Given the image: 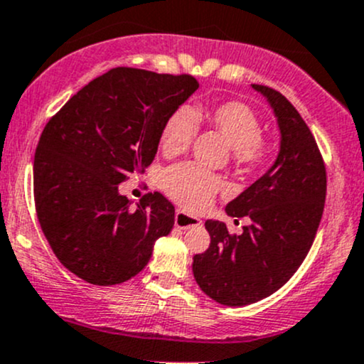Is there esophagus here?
Instances as JSON below:
<instances>
[{"instance_id":"obj_1","label":"esophagus","mask_w":364,"mask_h":364,"mask_svg":"<svg viewBox=\"0 0 364 364\" xmlns=\"http://www.w3.org/2000/svg\"><path fill=\"white\" fill-rule=\"evenodd\" d=\"M174 225L178 228H181V230H186V228H192V227H200L202 225V220L197 216H192V214L185 213V211H176L174 214Z\"/></svg>"}]
</instances>
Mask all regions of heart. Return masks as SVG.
Here are the masks:
<instances>
[{"label": "heart", "instance_id": "obj_1", "mask_svg": "<svg viewBox=\"0 0 364 364\" xmlns=\"http://www.w3.org/2000/svg\"><path fill=\"white\" fill-rule=\"evenodd\" d=\"M197 117L205 118L209 127L230 144V159L239 169H258L272 156V143L259 134L258 117L240 101L218 102L202 109L179 106L169 114L160 131V150L164 155L176 156L188 150L198 129ZM162 188L176 204L190 211H202L218 193L223 192L225 183L220 176L195 164H179L164 172Z\"/></svg>", "mask_w": 364, "mask_h": 364}]
</instances>
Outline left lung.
<instances>
[{
	"label": "left lung",
	"instance_id": "left-lung-1",
	"mask_svg": "<svg viewBox=\"0 0 364 364\" xmlns=\"http://www.w3.org/2000/svg\"><path fill=\"white\" fill-rule=\"evenodd\" d=\"M272 106L281 131L274 166L232 202V218L247 216L240 235L208 220L211 244L193 256V277L218 304L242 307L277 291L311 250L326 198V167L311 129L281 92L252 85Z\"/></svg>",
	"mask_w": 364,
	"mask_h": 364
}]
</instances>
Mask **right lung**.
<instances>
[{"mask_svg": "<svg viewBox=\"0 0 364 364\" xmlns=\"http://www.w3.org/2000/svg\"><path fill=\"white\" fill-rule=\"evenodd\" d=\"M192 75L113 68L45 125L34 153V205L53 255L97 286L129 281L174 227V205L146 193L136 208L118 185L153 162L160 131L195 90Z\"/></svg>", "mask_w": 364, "mask_h": 364, "instance_id": "add662e5", "label": "right lung"}]
</instances>
